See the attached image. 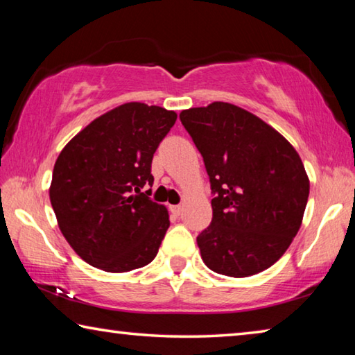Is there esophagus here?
<instances>
[{"mask_svg": "<svg viewBox=\"0 0 355 355\" xmlns=\"http://www.w3.org/2000/svg\"><path fill=\"white\" fill-rule=\"evenodd\" d=\"M171 211L175 214V216H178L180 213H182V205H172L171 207Z\"/></svg>", "mask_w": 355, "mask_h": 355, "instance_id": "34e87169", "label": "esophagus"}]
</instances>
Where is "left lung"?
<instances>
[{
	"mask_svg": "<svg viewBox=\"0 0 355 355\" xmlns=\"http://www.w3.org/2000/svg\"><path fill=\"white\" fill-rule=\"evenodd\" d=\"M211 184L213 219L197 236L202 260L228 277L264 271L302 224L310 182L294 147L261 119L214 101L180 112Z\"/></svg>",
	"mask_w": 355,
	"mask_h": 355,
	"instance_id": "8db88e82",
	"label": "left lung"
}]
</instances>
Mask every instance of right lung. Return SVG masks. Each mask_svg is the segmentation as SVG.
<instances>
[{
  "label": "right lung",
  "instance_id": "1",
  "mask_svg": "<svg viewBox=\"0 0 355 355\" xmlns=\"http://www.w3.org/2000/svg\"><path fill=\"white\" fill-rule=\"evenodd\" d=\"M177 114L125 103L81 130L59 153L50 200L64 238L84 261L106 272L142 268L169 228L164 205L150 199L152 159Z\"/></svg>",
  "mask_w": 355,
  "mask_h": 355
}]
</instances>
